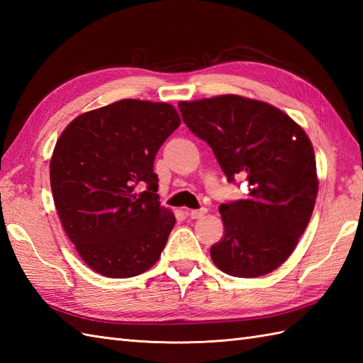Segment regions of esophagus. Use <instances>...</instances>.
Segmentation results:
<instances>
[{
	"instance_id": "esophagus-1",
	"label": "esophagus",
	"mask_w": 363,
	"mask_h": 363,
	"mask_svg": "<svg viewBox=\"0 0 363 363\" xmlns=\"http://www.w3.org/2000/svg\"><path fill=\"white\" fill-rule=\"evenodd\" d=\"M204 213H206V209H198V211H186V215H187L189 218H191V220H198V218H201Z\"/></svg>"
}]
</instances>
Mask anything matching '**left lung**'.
Returning <instances> with one entry per match:
<instances>
[{
  "label": "left lung",
  "mask_w": 363,
  "mask_h": 363,
  "mask_svg": "<svg viewBox=\"0 0 363 363\" xmlns=\"http://www.w3.org/2000/svg\"><path fill=\"white\" fill-rule=\"evenodd\" d=\"M182 120L211 146L229 182L245 177L243 199L220 206L225 223L211 257L221 272L257 277L282 265L298 245L318 191L309 137L267 103L223 95L179 103Z\"/></svg>",
  "instance_id": "8db88e82"
}]
</instances>
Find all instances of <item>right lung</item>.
<instances>
[{
	"label": "right lung",
	"mask_w": 363,
	"mask_h": 363,
	"mask_svg": "<svg viewBox=\"0 0 363 363\" xmlns=\"http://www.w3.org/2000/svg\"><path fill=\"white\" fill-rule=\"evenodd\" d=\"M179 125L167 103L121 99L79 115L59 137L50 164L54 204L94 272L133 277L159 260L176 220L160 207L152 165Z\"/></svg>",
	"instance_id": "obj_1"
}]
</instances>
